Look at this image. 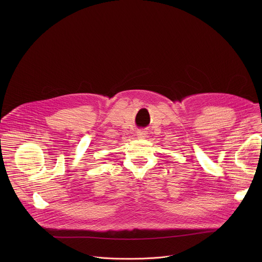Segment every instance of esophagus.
I'll return each mask as SVG.
<instances>
[{
	"label": "esophagus",
	"instance_id": "esophagus-1",
	"mask_svg": "<svg viewBox=\"0 0 262 262\" xmlns=\"http://www.w3.org/2000/svg\"><path fill=\"white\" fill-rule=\"evenodd\" d=\"M137 136H138V138H140V139H144V138L147 136V132H146V130H143V129H139V130L137 132Z\"/></svg>",
	"mask_w": 262,
	"mask_h": 262
}]
</instances>
